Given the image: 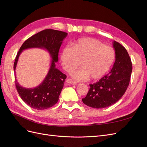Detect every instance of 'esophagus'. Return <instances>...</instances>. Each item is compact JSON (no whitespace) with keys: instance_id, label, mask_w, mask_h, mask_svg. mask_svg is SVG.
<instances>
[{"instance_id":"esophagus-1","label":"esophagus","mask_w":147,"mask_h":147,"mask_svg":"<svg viewBox=\"0 0 147 147\" xmlns=\"http://www.w3.org/2000/svg\"><path fill=\"white\" fill-rule=\"evenodd\" d=\"M66 82L68 84H75V83H76V82H75V81H74L73 80H72L71 78H67V79Z\"/></svg>"}]
</instances>
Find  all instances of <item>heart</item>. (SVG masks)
<instances>
[{"mask_svg":"<svg viewBox=\"0 0 147 147\" xmlns=\"http://www.w3.org/2000/svg\"><path fill=\"white\" fill-rule=\"evenodd\" d=\"M113 49L92 38H82L74 44L66 46L61 53V63L67 72H70L80 64L82 67L72 72L77 80L90 77L98 80L109 72L115 61Z\"/></svg>","mask_w":147,"mask_h":147,"instance_id":"1","label":"heart"}]
</instances>
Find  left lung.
Returning <instances> with one entry per match:
<instances>
[{
	"instance_id": "left-lung-1",
	"label": "left lung",
	"mask_w": 147,
	"mask_h": 147,
	"mask_svg": "<svg viewBox=\"0 0 147 147\" xmlns=\"http://www.w3.org/2000/svg\"><path fill=\"white\" fill-rule=\"evenodd\" d=\"M115 62L110 72L97 82L90 84L84 104L94 109L106 108L116 103L126 92L132 70L131 60L126 48L113 42Z\"/></svg>"
}]
</instances>
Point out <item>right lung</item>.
Here are the masks:
<instances>
[{
    "label": "right lung",
    "mask_w": 147,
    "mask_h": 147,
    "mask_svg": "<svg viewBox=\"0 0 147 147\" xmlns=\"http://www.w3.org/2000/svg\"><path fill=\"white\" fill-rule=\"evenodd\" d=\"M67 33L54 29H45L32 35L20 48L14 63L15 70L18 61L23 50L29 48H41L47 50L51 58L50 67L43 82L37 87L26 88L21 86L15 77V85L21 98L30 107L42 110L51 107L59 100L64 86L66 75L56 67L58 53Z\"/></svg>",
    "instance_id": "1"
}]
</instances>
